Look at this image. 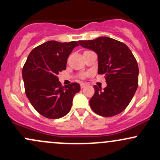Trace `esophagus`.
<instances>
[{"instance_id":"esophagus-1","label":"esophagus","mask_w":160,"mask_h":160,"mask_svg":"<svg viewBox=\"0 0 160 160\" xmlns=\"http://www.w3.org/2000/svg\"><path fill=\"white\" fill-rule=\"evenodd\" d=\"M86 84H85V83H80V88H81V89H83L84 87H86Z\"/></svg>"}]
</instances>
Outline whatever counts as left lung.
<instances>
[{
	"label": "left lung",
	"mask_w": 160,
	"mask_h": 160,
	"mask_svg": "<svg viewBox=\"0 0 160 160\" xmlns=\"http://www.w3.org/2000/svg\"><path fill=\"white\" fill-rule=\"evenodd\" d=\"M78 43L98 55V74L105 75L107 86H94L89 100L92 111L109 117L123 111L132 99L138 83V66L135 56L125 43L108 37Z\"/></svg>",
	"instance_id": "1"
}]
</instances>
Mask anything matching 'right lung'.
I'll return each instance as SVG.
<instances>
[{
  "instance_id": "add662e5",
  "label": "right lung",
  "mask_w": 160,
  "mask_h": 160,
  "mask_svg": "<svg viewBox=\"0 0 160 160\" xmlns=\"http://www.w3.org/2000/svg\"><path fill=\"white\" fill-rule=\"evenodd\" d=\"M76 41L49 40L33 49L22 69L25 94L38 113L58 119L70 111L74 95L80 90L78 82L62 86L57 75L66 69L68 58Z\"/></svg>"
}]
</instances>
